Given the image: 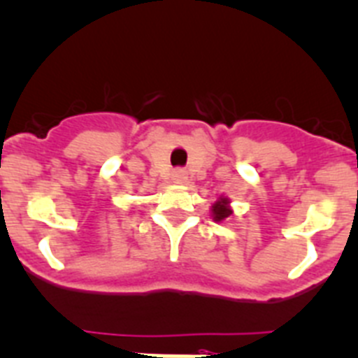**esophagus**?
<instances>
[{"label": "esophagus", "instance_id": "obj_1", "mask_svg": "<svg viewBox=\"0 0 358 358\" xmlns=\"http://www.w3.org/2000/svg\"><path fill=\"white\" fill-rule=\"evenodd\" d=\"M187 178H189V176H187L185 169H175V171H173V175H171V180L175 183H185Z\"/></svg>", "mask_w": 358, "mask_h": 358}]
</instances>
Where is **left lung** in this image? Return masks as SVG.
<instances>
[{
    "label": "left lung",
    "instance_id": "1",
    "mask_svg": "<svg viewBox=\"0 0 358 358\" xmlns=\"http://www.w3.org/2000/svg\"><path fill=\"white\" fill-rule=\"evenodd\" d=\"M231 214H234V210H231V201L227 196H219V198L212 203L210 217L214 219L215 223H223V221H227Z\"/></svg>",
    "mask_w": 358,
    "mask_h": 358
}]
</instances>
